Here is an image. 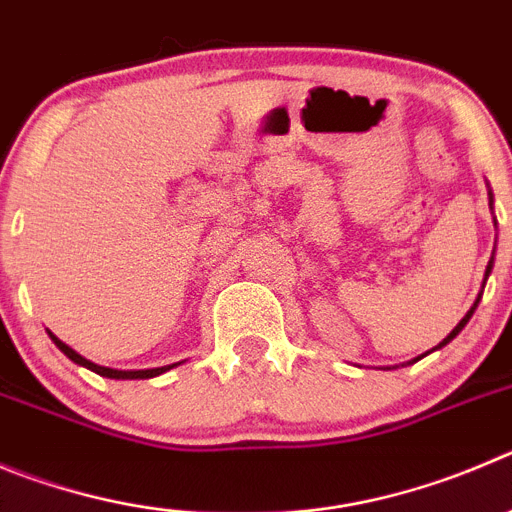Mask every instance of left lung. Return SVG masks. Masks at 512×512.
<instances>
[{
    "instance_id": "8db88e82",
    "label": "left lung",
    "mask_w": 512,
    "mask_h": 512,
    "mask_svg": "<svg viewBox=\"0 0 512 512\" xmlns=\"http://www.w3.org/2000/svg\"><path fill=\"white\" fill-rule=\"evenodd\" d=\"M487 204H490V209H493V204H495V197H493V189H487ZM493 222H495V227H498V219H495V217H493ZM493 265H495V250H493V257H490V262H487V267H485V278H482V288H480V293H477L475 303H472V305H470V310H467V313H465V318H462V321H460V323H457V326H455V328H452V331H450V336L444 338V341H442V343H437V346H434V348H432V351H439V348H442V346H447V343H450V341H452V338H457V336H460V331H462V328H465V326H467V323H470L472 313H475V310H477V303H480V298H482V290H485V283H487V278H490V272H493ZM432 351H427V353H432ZM427 353H422V356L412 358V361H407V364H417L419 358H424V356H427Z\"/></svg>"
}]
</instances>
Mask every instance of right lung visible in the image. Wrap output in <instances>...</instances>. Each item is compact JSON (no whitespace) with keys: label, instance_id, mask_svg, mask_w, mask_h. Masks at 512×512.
I'll list each match as a JSON object with an SVG mask.
<instances>
[{"label":"right lung","instance_id":"right-lung-1","mask_svg":"<svg viewBox=\"0 0 512 512\" xmlns=\"http://www.w3.org/2000/svg\"><path fill=\"white\" fill-rule=\"evenodd\" d=\"M50 333V331H47ZM50 338H52V343H55L57 348H60L62 353H65V356L70 358V361H73V364H78V366H85V369H90V371H95V374L98 376H105V379H154V376H159V374H166V371L169 369H174V366H179V364H171V366H159V369H138V371H121V369H108V366H100V364H93V361H90V358H85V356H80L78 351H75V348H70L68 343H62L60 338L55 336V333H50Z\"/></svg>","mask_w":512,"mask_h":512}]
</instances>
